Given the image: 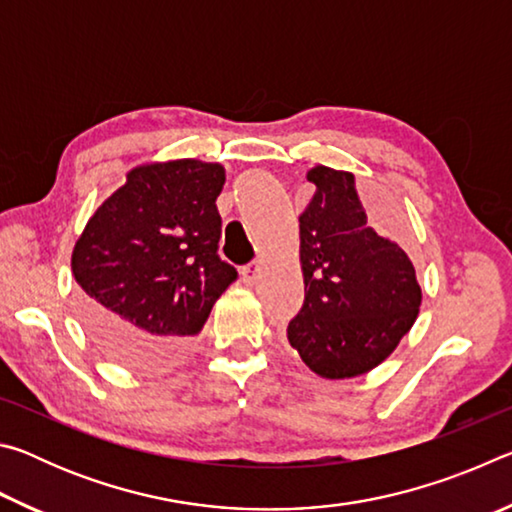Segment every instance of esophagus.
Masks as SVG:
<instances>
[{"mask_svg": "<svg viewBox=\"0 0 512 512\" xmlns=\"http://www.w3.org/2000/svg\"><path fill=\"white\" fill-rule=\"evenodd\" d=\"M259 275H262V262H250L248 266L241 268V280L246 284H255L259 280Z\"/></svg>", "mask_w": 512, "mask_h": 512, "instance_id": "34e87169", "label": "esophagus"}]
</instances>
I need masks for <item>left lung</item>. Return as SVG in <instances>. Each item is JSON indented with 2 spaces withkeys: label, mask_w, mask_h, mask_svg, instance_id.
<instances>
[{
  "label": "left lung",
  "mask_w": 512,
  "mask_h": 512,
  "mask_svg": "<svg viewBox=\"0 0 512 512\" xmlns=\"http://www.w3.org/2000/svg\"><path fill=\"white\" fill-rule=\"evenodd\" d=\"M300 221L305 305L287 336L325 379L366 375L391 357L420 314L422 289L409 255L370 228L350 171L316 164Z\"/></svg>",
  "instance_id": "1"
}]
</instances>
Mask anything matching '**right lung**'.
Returning <instances> with one entry per match:
<instances>
[{
    "instance_id": "add662e5",
    "label": "right lung",
    "mask_w": 512,
    "mask_h": 512,
    "mask_svg": "<svg viewBox=\"0 0 512 512\" xmlns=\"http://www.w3.org/2000/svg\"><path fill=\"white\" fill-rule=\"evenodd\" d=\"M225 183L219 162H144L94 212L72 250L79 314L121 366L180 359L214 302L237 280L216 253Z\"/></svg>"
}]
</instances>
